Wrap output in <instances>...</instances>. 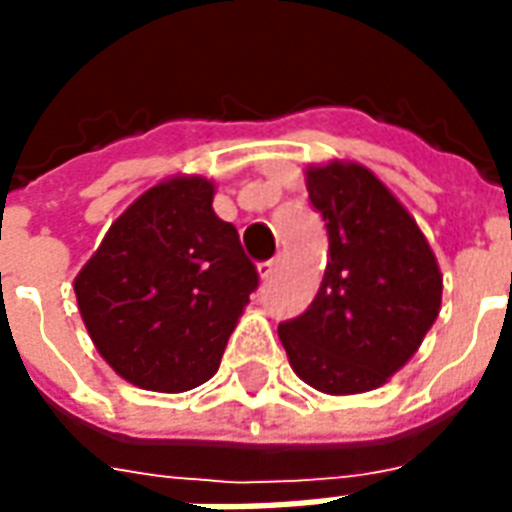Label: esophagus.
<instances>
[{"mask_svg": "<svg viewBox=\"0 0 512 512\" xmlns=\"http://www.w3.org/2000/svg\"><path fill=\"white\" fill-rule=\"evenodd\" d=\"M279 266V257H274V260H263V263H257V274H260V279H271L274 277V271H277Z\"/></svg>", "mask_w": 512, "mask_h": 512, "instance_id": "esophagus-1", "label": "esophagus"}]
</instances>
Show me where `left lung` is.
Instances as JSON below:
<instances>
[{"instance_id": "left-lung-1", "label": "left lung", "mask_w": 512, "mask_h": 512, "mask_svg": "<svg viewBox=\"0 0 512 512\" xmlns=\"http://www.w3.org/2000/svg\"><path fill=\"white\" fill-rule=\"evenodd\" d=\"M304 175L329 260L310 310L279 323V340L312 389L370 392L417 354L439 318V263L414 216L367 167L329 161Z\"/></svg>"}]
</instances>
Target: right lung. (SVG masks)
Wrapping results in <instances>:
<instances>
[{
	"instance_id": "right-lung-1",
	"label": "right lung",
	"mask_w": 512,
	"mask_h": 512,
	"mask_svg": "<svg viewBox=\"0 0 512 512\" xmlns=\"http://www.w3.org/2000/svg\"><path fill=\"white\" fill-rule=\"evenodd\" d=\"M213 180L175 175L117 216L73 279L106 365L150 392H189L219 370L257 288L238 230L213 213Z\"/></svg>"
}]
</instances>
